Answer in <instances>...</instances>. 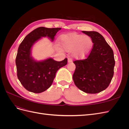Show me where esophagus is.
<instances>
[{"instance_id": "esophagus-1", "label": "esophagus", "mask_w": 129, "mask_h": 129, "mask_svg": "<svg viewBox=\"0 0 129 129\" xmlns=\"http://www.w3.org/2000/svg\"><path fill=\"white\" fill-rule=\"evenodd\" d=\"M68 62H69V63H70V62H73L72 58H70V57H69V58H68Z\"/></svg>"}]
</instances>
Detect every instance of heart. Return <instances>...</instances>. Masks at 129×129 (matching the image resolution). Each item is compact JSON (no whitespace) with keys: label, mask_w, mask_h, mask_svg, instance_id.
<instances>
[{"label":"heart","mask_w":129,"mask_h":129,"mask_svg":"<svg viewBox=\"0 0 129 129\" xmlns=\"http://www.w3.org/2000/svg\"><path fill=\"white\" fill-rule=\"evenodd\" d=\"M60 45L66 51H72V55L81 58L88 54L92 47V39L88 36L76 33L63 35L60 38Z\"/></svg>","instance_id":"1"}]
</instances>
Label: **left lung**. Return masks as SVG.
Returning <instances> with one entry per match:
<instances>
[{
	"instance_id": "obj_1",
	"label": "left lung",
	"mask_w": 129,
	"mask_h": 129,
	"mask_svg": "<svg viewBox=\"0 0 129 129\" xmlns=\"http://www.w3.org/2000/svg\"><path fill=\"white\" fill-rule=\"evenodd\" d=\"M92 39L93 47L84 60H76L73 76L76 86L88 93H96L108 88L114 76L115 61L110 46L99 33L82 31Z\"/></svg>"
}]
</instances>
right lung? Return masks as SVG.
Segmentation results:
<instances>
[{"label": "right lung", "mask_w": 129, "mask_h": 129, "mask_svg": "<svg viewBox=\"0 0 129 129\" xmlns=\"http://www.w3.org/2000/svg\"><path fill=\"white\" fill-rule=\"evenodd\" d=\"M61 28L40 27L27 35L19 45L15 59L17 76L20 83L27 90L40 93L52 84L57 71L67 64V58L56 61L52 58L41 61L34 60L31 56V48L42 37H47L53 41Z\"/></svg>", "instance_id": "obj_1"}]
</instances>
